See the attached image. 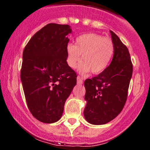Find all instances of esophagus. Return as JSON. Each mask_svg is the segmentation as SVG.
Wrapping results in <instances>:
<instances>
[{
    "instance_id": "esophagus-1",
    "label": "esophagus",
    "mask_w": 150,
    "mask_h": 150,
    "mask_svg": "<svg viewBox=\"0 0 150 150\" xmlns=\"http://www.w3.org/2000/svg\"><path fill=\"white\" fill-rule=\"evenodd\" d=\"M77 84H81L83 83V79L80 76H77Z\"/></svg>"
}]
</instances>
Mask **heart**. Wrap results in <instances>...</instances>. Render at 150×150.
<instances>
[{
    "instance_id": "heart-1",
    "label": "heart",
    "mask_w": 150,
    "mask_h": 150,
    "mask_svg": "<svg viewBox=\"0 0 150 150\" xmlns=\"http://www.w3.org/2000/svg\"><path fill=\"white\" fill-rule=\"evenodd\" d=\"M68 65L74 69L81 59L79 66L81 74L89 71L98 74L108 66L114 52V45L108 38L95 33L84 34L76 39L75 45H68L66 47Z\"/></svg>"
}]
</instances>
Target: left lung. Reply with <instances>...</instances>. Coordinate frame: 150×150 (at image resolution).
<instances>
[{
  "label": "left lung",
  "mask_w": 150,
  "mask_h": 150,
  "mask_svg": "<svg viewBox=\"0 0 150 150\" xmlns=\"http://www.w3.org/2000/svg\"><path fill=\"white\" fill-rule=\"evenodd\" d=\"M114 54L110 64L97 76L84 81V118L91 124H105L123 110L128 97L133 65L127 47L110 31Z\"/></svg>",
  "instance_id": "8db88e82"
}]
</instances>
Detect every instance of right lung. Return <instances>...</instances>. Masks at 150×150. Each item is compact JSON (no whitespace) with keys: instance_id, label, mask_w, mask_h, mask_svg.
<instances>
[{"instance_id":"obj_1","label":"right lung","mask_w":150,"mask_h":150,"mask_svg":"<svg viewBox=\"0 0 150 150\" xmlns=\"http://www.w3.org/2000/svg\"><path fill=\"white\" fill-rule=\"evenodd\" d=\"M71 32L68 24L50 23L29 40L23 52L21 80L28 108L38 121H58L76 84V73L67 64Z\"/></svg>"}]
</instances>
